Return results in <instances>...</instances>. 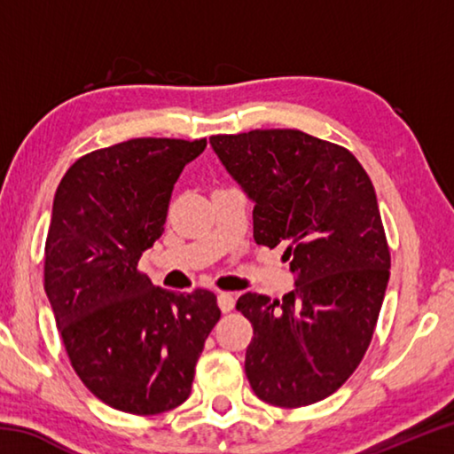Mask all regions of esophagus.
<instances>
[{
    "mask_svg": "<svg viewBox=\"0 0 454 454\" xmlns=\"http://www.w3.org/2000/svg\"><path fill=\"white\" fill-rule=\"evenodd\" d=\"M218 306L222 312H230L234 309V296L230 292H220L218 294Z\"/></svg>",
    "mask_w": 454,
    "mask_h": 454,
    "instance_id": "1",
    "label": "esophagus"
}]
</instances>
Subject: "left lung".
I'll return each instance as SVG.
<instances>
[{"label": "left lung", "mask_w": 454, "mask_h": 454, "mask_svg": "<svg viewBox=\"0 0 454 454\" xmlns=\"http://www.w3.org/2000/svg\"><path fill=\"white\" fill-rule=\"evenodd\" d=\"M228 174L254 202V240L276 248L294 290L236 302L252 322L246 376L260 401L309 406L348 380L372 340L390 252L371 178L342 145L301 129L212 136Z\"/></svg>", "instance_id": "1"}]
</instances>
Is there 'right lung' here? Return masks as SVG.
<instances>
[{"instance_id": "right-lung-1", "label": "right lung", "mask_w": 454, "mask_h": 454, "mask_svg": "<svg viewBox=\"0 0 454 454\" xmlns=\"http://www.w3.org/2000/svg\"><path fill=\"white\" fill-rule=\"evenodd\" d=\"M202 140L136 137L75 160L53 198L43 288L75 374L112 409L152 417L190 396L216 296L153 286L137 270Z\"/></svg>"}]
</instances>
